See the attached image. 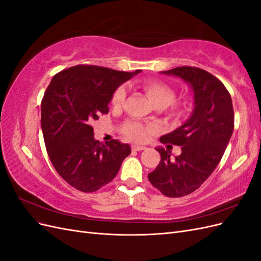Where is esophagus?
I'll use <instances>...</instances> for the list:
<instances>
[{"instance_id": "34e87169", "label": "esophagus", "mask_w": 261, "mask_h": 261, "mask_svg": "<svg viewBox=\"0 0 261 261\" xmlns=\"http://www.w3.org/2000/svg\"><path fill=\"white\" fill-rule=\"evenodd\" d=\"M132 149L134 151H143V150H146V147L144 146H133Z\"/></svg>"}]
</instances>
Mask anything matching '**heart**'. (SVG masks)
<instances>
[{"label":"heart","instance_id":"1","mask_svg":"<svg viewBox=\"0 0 261 261\" xmlns=\"http://www.w3.org/2000/svg\"><path fill=\"white\" fill-rule=\"evenodd\" d=\"M143 88L147 93L148 98L154 106H159L162 108L169 107L175 99V91L171 86L165 84L164 82L150 80L143 83ZM126 98V88L125 86H120L115 89L112 96V105L114 107H120L124 103ZM183 105H175L174 110L176 114H181L184 112ZM150 127L137 123V122H128L124 125L123 133L124 135L134 141H144L146 140Z\"/></svg>","mask_w":261,"mask_h":261}]
</instances>
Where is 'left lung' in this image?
Returning <instances> with one entry per match:
<instances>
[{
	"instance_id": "1",
	"label": "left lung",
	"mask_w": 261,
	"mask_h": 261,
	"mask_svg": "<svg viewBox=\"0 0 261 261\" xmlns=\"http://www.w3.org/2000/svg\"><path fill=\"white\" fill-rule=\"evenodd\" d=\"M180 77L194 91V111L178 128L160 138L162 144L181 146L175 158L162 147L161 160L148 179L168 197L195 192L215 171L234 129L230 92L217 77L198 67L180 66L161 72Z\"/></svg>"
}]
</instances>
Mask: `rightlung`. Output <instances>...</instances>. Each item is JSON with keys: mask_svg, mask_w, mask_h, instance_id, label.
Masks as SVG:
<instances>
[{"mask_svg": "<svg viewBox=\"0 0 261 261\" xmlns=\"http://www.w3.org/2000/svg\"><path fill=\"white\" fill-rule=\"evenodd\" d=\"M140 73L76 65L55 74L41 101V127L50 160L78 191L93 193L117 174L130 147L115 139L102 144L91 123L109 112L118 86Z\"/></svg>", "mask_w": 261, "mask_h": 261, "instance_id": "add662e5", "label": "right lung"}]
</instances>
